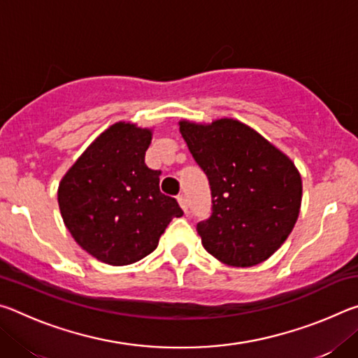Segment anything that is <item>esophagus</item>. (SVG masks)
Returning <instances> with one entry per match:
<instances>
[{"label":"esophagus","mask_w":358,"mask_h":358,"mask_svg":"<svg viewBox=\"0 0 358 358\" xmlns=\"http://www.w3.org/2000/svg\"><path fill=\"white\" fill-rule=\"evenodd\" d=\"M177 199H178V203H180V207L183 208V211H185V213H186V211H187V201H186V197L183 196V194H180V196H178Z\"/></svg>","instance_id":"esophagus-1"}]
</instances>
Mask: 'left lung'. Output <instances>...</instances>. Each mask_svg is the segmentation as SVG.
<instances>
[{"instance_id": "left-lung-1", "label": "left lung", "mask_w": 358, "mask_h": 358, "mask_svg": "<svg viewBox=\"0 0 358 358\" xmlns=\"http://www.w3.org/2000/svg\"><path fill=\"white\" fill-rule=\"evenodd\" d=\"M180 132L211 189V215L196 227L203 248L232 266L264 262L300 213L301 178L294 162L232 118L208 126L180 121Z\"/></svg>"}]
</instances>
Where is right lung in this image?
<instances>
[{
  "label": "right lung",
  "mask_w": 358,
  "mask_h": 358,
  "mask_svg": "<svg viewBox=\"0 0 358 358\" xmlns=\"http://www.w3.org/2000/svg\"><path fill=\"white\" fill-rule=\"evenodd\" d=\"M148 129L117 123L78 157L58 187L63 221L85 251L108 265H129L156 250L183 210L159 191L161 171L145 164Z\"/></svg>",
  "instance_id": "add662e5"
}]
</instances>
